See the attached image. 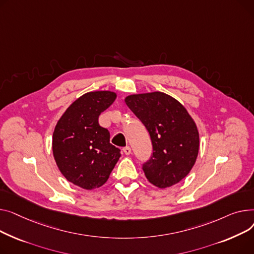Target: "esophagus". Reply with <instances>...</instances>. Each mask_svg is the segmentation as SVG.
<instances>
[{"label":"esophagus","mask_w":254,"mask_h":254,"mask_svg":"<svg viewBox=\"0 0 254 254\" xmlns=\"http://www.w3.org/2000/svg\"><path fill=\"white\" fill-rule=\"evenodd\" d=\"M123 152L125 153V155H130V154H131V148H130V146H125V147L123 148Z\"/></svg>","instance_id":"obj_1"}]
</instances>
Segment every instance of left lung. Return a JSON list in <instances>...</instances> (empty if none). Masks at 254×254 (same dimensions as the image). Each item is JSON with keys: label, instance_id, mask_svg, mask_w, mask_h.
Segmentation results:
<instances>
[{"label": "left lung", "instance_id": "obj_1", "mask_svg": "<svg viewBox=\"0 0 254 254\" xmlns=\"http://www.w3.org/2000/svg\"><path fill=\"white\" fill-rule=\"evenodd\" d=\"M150 133L153 155L142 165L152 185L169 188L190 173L199 153V132L183 104L163 92L132 94L125 98Z\"/></svg>", "mask_w": 254, "mask_h": 254}]
</instances>
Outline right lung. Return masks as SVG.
I'll return each mask as SVG.
<instances>
[{"label":"right lung","mask_w":254,"mask_h":254,"mask_svg":"<svg viewBox=\"0 0 254 254\" xmlns=\"http://www.w3.org/2000/svg\"><path fill=\"white\" fill-rule=\"evenodd\" d=\"M112 91L88 92L74 100L59 119L52 138L58 169L66 180L85 190L107 183L120 150L110 142V132L98 123L99 115L115 101Z\"/></svg>","instance_id":"obj_1"}]
</instances>
